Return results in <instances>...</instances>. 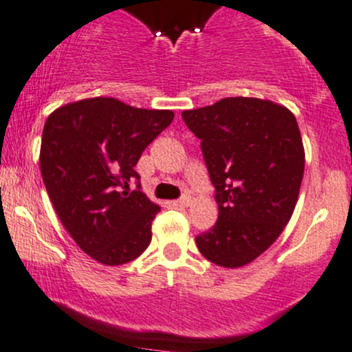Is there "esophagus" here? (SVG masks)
<instances>
[{
  "label": "esophagus",
  "mask_w": 352,
  "mask_h": 352,
  "mask_svg": "<svg viewBox=\"0 0 352 352\" xmlns=\"http://www.w3.org/2000/svg\"><path fill=\"white\" fill-rule=\"evenodd\" d=\"M192 202H194V199H192L190 195H182L179 200H175L177 206H180V207H188Z\"/></svg>",
  "instance_id": "obj_1"
}]
</instances>
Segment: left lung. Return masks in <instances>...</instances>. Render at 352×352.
Segmentation results:
<instances>
[{"instance_id":"left-lung-1","label":"left lung","mask_w":352,"mask_h":352,"mask_svg":"<svg viewBox=\"0 0 352 352\" xmlns=\"http://www.w3.org/2000/svg\"><path fill=\"white\" fill-rule=\"evenodd\" d=\"M200 140L219 217L195 242L207 261L242 267L276 242L294 212L304 175L296 117L269 100L232 96L182 111Z\"/></svg>"}]
</instances>
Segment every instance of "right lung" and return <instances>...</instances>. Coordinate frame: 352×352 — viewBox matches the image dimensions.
<instances>
[{"label": "right lung", "instance_id": "add662e5", "mask_svg": "<svg viewBox=\"0 0 352 352\" xmlns=\"http://www.w3.org/2000/svg\"><path fill=\"white\" fill-rule=\"evenodd\" d=\"M172 120L170 110L102 96L60 107L46 120L40 152L46 192L73 241L95 261L126 264L152 241L160 207L140 190L135 165Z\"/></svg>", "mask_w": 352, "mask_h": 352}]
</instances>
